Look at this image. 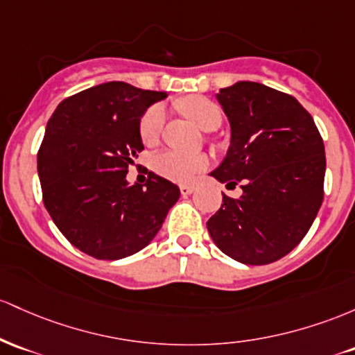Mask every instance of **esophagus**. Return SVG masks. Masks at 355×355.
<instances>
[{
    "mask_svg": "<svg viewBox=\"0 0 355 355\" xmlns=\"http://www.w3.org/2000/svg\"><path fill=\"white\" fill-rule=\"evenodd\" d=\"M179 189H181L182 196H188V194H191L194 191V186L193 184H181L179 186Z\"/></svg>",
    "mask_w": 355,
    "mask_h": 355,
    "instance_id": "34e87169",
    "label": "esophagus"
}]
</instances>
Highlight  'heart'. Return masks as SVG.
Returning <instances> with one entry per match:
<instances>
[{"label": "heart", "instance_id": "1", "mask_svg": "<svg viewBox=\"0 0 355 355\" xmlns=\"http://www.w3.org/2000/svg\"><path fill=\"white\" fill-rule=\"evenodd\" d=\"M181 110L202 130H208L211 125L221 124V109L209 98L201 95L184 98L181 102ZM164 125V109L162 105H153L142 115L141 137L146 144H153L157 141ZM153 167L159 176L176 182H188L196 174L208 167V157L205 154H186L179 150L166 149L157 153L153 157Z\"/></svg>", "mask_w": 355, "mask_h": 355}]
</instances>
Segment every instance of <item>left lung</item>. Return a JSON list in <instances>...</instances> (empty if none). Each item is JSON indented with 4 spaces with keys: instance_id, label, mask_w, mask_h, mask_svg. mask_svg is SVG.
Returning <instances> with one entry per match:
<instances>
[{
    "instance_id": "1",
    "label": "left lung",
    "mask_w": 355,
    "mask_h": 355,
    "mask_svg": "<svg viewBox=\"0 0 355 355\" xmlns=\"http://www.w3.org/2000/svg\"><path fill=\"white\" fill-rule=\"evenodd\" d=\"M231 144L209 176L243 194H223L206 226L214 245L245 265H268L304 240L324 201L325 149L315 122L292 95L258 82L216 94Z\"/></svg>"
}]
</instances>
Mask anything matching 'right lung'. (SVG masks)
<instances>
[{
	"instance_id": "1",
	"label": "right lung",
	"mask_w": 355,
	"mask_h": 355,
	"mask_svg": "<svg viewBox=\"0 0 355 355\" xmlns=\"http://www.w3.org/2000/svg\"><path fill=\"white\" fill-rule=\"evenodd\" d=\"M166 92L107 82L58 103L38 150L45 208L75 248L121 260L153 241L179 188L149 173L129 184L127 169L144 149L141 117Z\"/></svg>"
}]
</instances>
